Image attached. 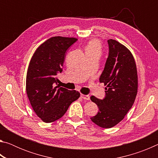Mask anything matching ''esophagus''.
<instances>
[{
    "label": "esophagus",
    "instance_id": "34e87169",
    "mask_svg": "<svg viewBox=\"0 0 158 158\" xmlns=\"http://www.w3.org/2000/svg\"><path fill=\"white\" fill-rule=\"evenodd\" d=\"M81 98L84 99L85 100H90V96L89 95H83L81 94Z\"/></svg>",
    "mask_w": 158,
    "mask_h": 158
}]
</instances>
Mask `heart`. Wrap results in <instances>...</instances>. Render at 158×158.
Returning <instances> with one entry per match:
<instances>
[{
    "label": "heart",
    "mask_w": 158,
    "mask_h": 158,
    "mask_svg": "<svg viewBox=\"0 0 158 158\" xmlns=\"http://www.w3.org/2000/svg\"><path fill=\"white\" fill-rule=\"evenodd\" d=\"M101 46L100 42L96 40H93L90 41L89 44L85 47V52H100Z\"/></svg>",
    "instance_id": "obj_1"
}]
</instances>
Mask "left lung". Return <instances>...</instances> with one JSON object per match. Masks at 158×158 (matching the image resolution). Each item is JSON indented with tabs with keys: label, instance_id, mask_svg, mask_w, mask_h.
I'll return each instance as SVG.
<instances>
[{
	"label": "left lung",
	"instance_id": "left-lung-1",
	"mask_svg": "<svg viewBox=\"0 0 158 158\" xmlns=\"http://www.w3.org/2000/svg\"><path fill=\"white\" fill-rule=\"evenodd\" d=\"M109 55L100 79L105 88L102 100L91 96L99 111L91 121L98 126L110 128L124 118L132 108L137 93V71L131 52L114 40H108Z\"/></svg>",
	"mask_w": 158,
	"mask_h": 158
}]
</instances>
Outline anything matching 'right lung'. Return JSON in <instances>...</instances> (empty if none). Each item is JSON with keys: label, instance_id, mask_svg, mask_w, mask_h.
I'll return each instance as SVG.
<instances>
[{"label": "right lung", "instance_id": "add662e5", "mask_svg": "<svg viewBox=\"0 0 158 158\" xmlns=\"http://www.w3.org/2000/svg\"><path fill=\"white\" fill-rule=\"evenodd\" d=\"M77 40L74 37H51L37 48L29 63L26 93L34 111L45 123L60 118L80 96L78 91L57 84L66 51Z\"/></svg>", "mask_w": 158, "mask_h": 158}]
</instances>
